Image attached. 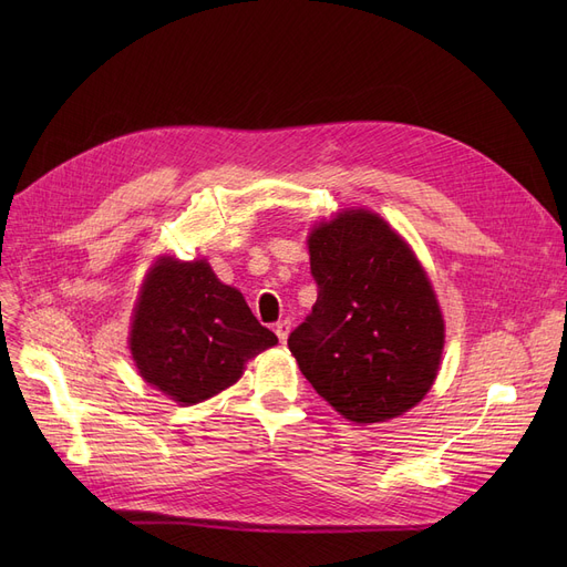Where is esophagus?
<instances>
[{"instance_id":"1","label":"esophagus","mask_w":567,"mask_h":567,"mask_svg":"<svg viewBox=\"0 0 567 567\" xmlns=\"http://www.w3.org/2000/svg\"><path fill=\"white\" fill-rule=\"evenodd\" d=\"M276 333H278L280 342L285 344V342H287V338H289V333H291V321H289V319L278 321V323H276Z\"/></svg>"}]
</instances>
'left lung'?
<instances>
[{
    "instance_id": "1",
    "label": "left lung",
    "mask_w": 567,
    "mask_h": 567,
    "mask_svg": "<svg viewBox=\"0 0 567 567\" xmlns=\"http://www.w3.org/2000/svg\"><path fill=\"white\" fill-rule=\"evenodd\" d=\"M317 303L287 344L312 389L351 423H383L419 404L439 372L443 315L404 238L349 208L312 227Z\"/></svg>"
}]
</instances>
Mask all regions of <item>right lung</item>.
Here are the masks:
<instances>
[{
    "instance_id": "right-lung-1",
    "label": "right lung",
    "mask_w": 567,
    "mask_h": 567,
    "mask_svg": "<svg viewBox=\"0 0 567 567\" xmlns=\"http://www.w3.org/2000/svg\"><path fill=\"white\" fill-rule=\"evenodd\" d=\"M128 342L140 377L188 406L229 389L278 338L206 259L161 257L144 278Z\"/></svg>"
}]
</instances>
